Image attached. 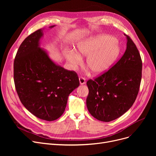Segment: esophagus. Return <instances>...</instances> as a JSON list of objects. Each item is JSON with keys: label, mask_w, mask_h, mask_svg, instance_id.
I'll return each mask as SVG.
<instances>
[{"label": "esophagus", "mask_w": 156, "mask_h": 156, "mask_svg": "<svg viewBox=\"0 0 156 156\" xmlns=\"http://www.w3.org/2000/svg\"><path fill=\"white\" fill-rule=\"evenodd\" d=\"M79 81H80V83L81 85H84L86 83L85 79L83 77H82V76H80L79 77Z\"/></svg>", "instance_id": "34e87169"}]
</instances>
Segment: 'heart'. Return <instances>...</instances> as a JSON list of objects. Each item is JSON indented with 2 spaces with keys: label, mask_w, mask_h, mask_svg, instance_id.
Masks as SVG:
<instances>
[{
  "label": "heart",
  "mask_w": 156,
  "mask_h": 156,
  "mask_svg": "<svg viewBox=\"0 0 156 156\" xmlns=\"http://www.w3.org/2000/svg\"><path fill=\"white\" fill-rule=\"evenodd\" d=\"M77 53L67 51L66 59L73 68H77L82 62L80 56L87 57L86 66L94 75H100L108 70L118 58L120 47L114 37L109 35H99L92 37L77 46Z\"/></svg>",
  "instance_id": "heart-1"
}]
</instances>
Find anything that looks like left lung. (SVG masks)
I'll return each mask as SVG.
<instances>
[{"label":"left lung","instance_id":"left-lung-1","mask_svg":"<svg viewBox=\"0 0 156 156\" xmlns=\"http://www.w3.org/2000/svg\"><path fill=\"white\" fill-rule=\"evenodd\" d=\"M121 59L107 71L87 85L88 95L87 106L97 119L109 122L125 114L135 102L142 79V61L131 38Z\"/></svg>","mask_w":156,"mask_h":156}]
</instances>
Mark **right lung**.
<instances>
[{
    "instance_id": "add662e5",
    "label": "right lung",
    "mask_w": 156,
    "mask_h": 156,
    "mask_svg": "<svg viewBox=\"0 0 156 156\" xmlns=\"http://www.w3.org/2000/svg\"><path fill=\"white\" fill-rule=\"evenodd\" d=\"M42 35L38 30L20 45L14 61V81L24 107L36 117L51 121L63 114L69 95L80 81L75 71L55 64L39 47Z\"/></svg>"
}]
</instances>
